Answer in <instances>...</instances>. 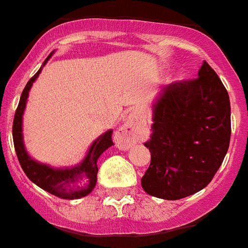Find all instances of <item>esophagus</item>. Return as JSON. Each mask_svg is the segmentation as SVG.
<instances>
[{
  "label": "esophagus",
  "mask_w": 248,
  "mask_h": 248,
  "mask_svg": "<svg viewBox=\"0 0 248 248\" xmlns=\"http://www.w3.org/2000/svg\"><path fill=\"white\" fill-rule=\"evenodd\" d=\"M143 128V121L137 114H130L124 124L116 132V142L120 147L128 149L140 140Z\"/></svg>",
  "instance_id": "esophagus-1"
}]
</instances>
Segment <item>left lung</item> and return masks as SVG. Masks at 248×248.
<instances>
[{
	"mask_svg": "<svg viewBox=\"0 0 248 248\" xmlns=\"http://www.w3.org/2000/svg\"><path fill=\"white\" fill-rule=\"evenodd\" d=\"M147 194L176 201L205 188L223 163L231 140V105L217 73L203 62L195 79L166 85L154 106Z\"/></svg>",
	"mask_w": 248,
	"mask_h": 248,
	"instance_id": "left-lung-1",
	"label": "left lung"
}]
</instances>
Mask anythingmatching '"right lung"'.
<instances>
[{"instance_id":"right-lung-1","label":"right lung","mask_w":248,"mask_h":248,"mask_svg":"<svg viewBox=\"0 0 248 248\" xmlns=\"http://www.w3.org/2000/svg\"><path fill=\"white\" fill-rule=\"evenodd\" d=\"M51 57L50 54L47 59ZM44 62L43 65L47 62ZM41 69L36 72L32 78L25 85L22 91L21 98L18 102L14 117L12 124V137H14L15 151L17 155L18 163L21 165L22 170L26 174L31 182L35 183L37 186L46 190L50 194L59 197L62 199H78L88 195L94 189L97 182V160L103 151L113 145L112 141V130L107 131L106 134L99 136L93 142L88 151V155L85 156L83 163L76 168L70 169H53L47 165L37 163L28 155L22 141V113H24L26 99H28L29 91L31 85L35 82V79L40 74Z\"/></svg>"}]
</instances>
